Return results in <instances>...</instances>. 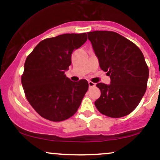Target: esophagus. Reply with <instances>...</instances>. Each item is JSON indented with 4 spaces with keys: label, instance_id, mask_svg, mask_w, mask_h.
<instances>
[{
    "label": "esophagus",
    "instance_id": "1",
    "mask_svg": "<svg viewBox=\"0 0 160 160\" xmlns=\"http://www.w3.org/2000/svg\"><path fill=\"white\" fill-rule=\"evenodd\" d=\"M88 83H89V87H94V86H95V82H92V81H89V82H88Z\"/></svg>",
    "mask_w": 160,
    "mask_h": 160
}]
</instances>
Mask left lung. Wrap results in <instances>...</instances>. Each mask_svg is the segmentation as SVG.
I'll return each instance as SVG.
<instances>
[{"instance_id":"8db88e82","label":"left lung","mask_w":160,"mask_h":160,"mask_svg":"<svg viewBox=\"0 0 160 160\" xmlns=\"http://www.w3.org/2000/svg\"><path fill=\"white\" fill-rule=\"evenodd\" d=\"M101 69L108 72L111 84L97 83L101 96L95 105L102 114L119 118L129 114L140 103L148 86L149 69L135 43L113 32H88Z\"/></svg>"}]
</instances>
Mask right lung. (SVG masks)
Returning <instances> with one entry per match:
<instances>
[{"mask_svg": "<svg viewBox=\"0 0 160 160\" xmlns=\"http://www.w3.org/2000/svg\"><path fill=\"white\" fill-rule=\"evenodd\" d=\"M87 40L86 33L64 34L40 41L27 57L21 78L28 102L40 116L53 122L72 117L89 88L87 80L73 82L65 71L71 54Z\"/></svg>", "mask_w": 160, "mask_h": 160, "instance_id": "obj_1", "label": "right lung"}]
</instances>
